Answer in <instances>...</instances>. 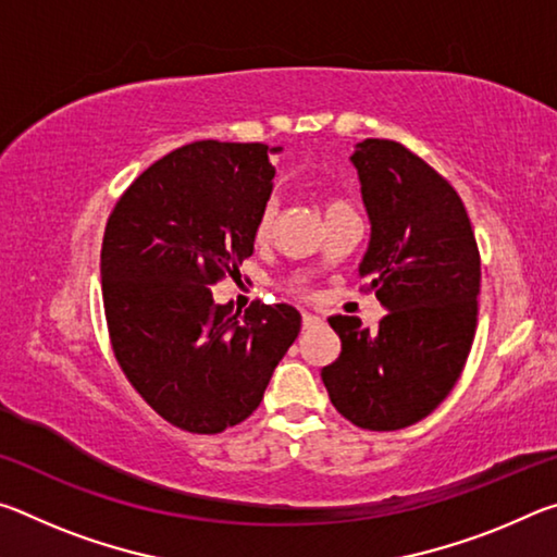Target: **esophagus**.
<instances>
[{
    "mask_svg": "<svg viewBox=\"0 0 557 557\" xmlns=\"http://www.w3.org/2000/svg\"><path fill=\"white\" fill-rule=\"evenodd\" d=\"M301 322H305V326L309 329V326L319 324V317H317V314H312V312H305V314H301Z\"/></svg>",
    "mask_w": 557,
    "mask_h": 557,
    "instance_id": "obj_1",
    "label": "esophagus"
}]
</instances>
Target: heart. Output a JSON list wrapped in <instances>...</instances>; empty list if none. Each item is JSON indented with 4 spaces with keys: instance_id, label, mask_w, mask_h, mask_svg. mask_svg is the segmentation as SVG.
<instances>
[{
    "instance_id": "1",
    "label": "heart",
    "mask_w": 557,
    "mask_h": 557,
    "mask_svg": "<svg viewBox=\"0 0 557 557\" xmlns=\"http://www.w3.org/2000/svg\"><path fill=\"white\" fill-rule=\"evenodd\" d=\"M344 209H351L346 201L342 199H334L326 203V215L329 213H336V211H344ZM275 219H277V201L270 199L262 203V209L258 213V221H256V238L258 240H268L272 235V228H275Z\"/></svg>"
}]
</instances>
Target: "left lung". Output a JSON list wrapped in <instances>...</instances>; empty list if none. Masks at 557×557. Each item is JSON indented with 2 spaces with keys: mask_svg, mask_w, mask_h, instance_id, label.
<instances>
[{
  "mask_svg": "<svg viewBox=\"0 0 557 557\" xmlns=\"http://www.w3.org/2000/svg\"><path fill=\"white\" fill-rule=\"evenodd\" d=\"M351 164L371 223L358 275L388 314L373 332L329 317L342 354L322 381L356 428L388 432L428 418L455 388L476 332L482 260L465 203L418 154L363 139Z\"/></svg>",
  "mask_w": 557,
  "mask_h": 557,
  "instance_id": "1",
  "label": "left lung"
}]
</instances>
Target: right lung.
Returning a JSON list of instances; mask_svg holds the SVG:
<instances>
[{
  "label": "right lung",
  "instance_id": "right-lung-1",
  "mask_svg": "<svg viewBox=\"0 0 557 557\" xmlns=\"http://www.w3.org/2000/svg\"><path fill=\"white\" fill-rule=\"evenodd\" d=\"M280 147L203 139L145 169L112 209L100 252L112 351L149 408L215 435L258 408L301 317L215 305L211 285L252 256Z\"/></svg>",
  "mask_w": 557,
  "mask_h": 557
}]
</instances>
